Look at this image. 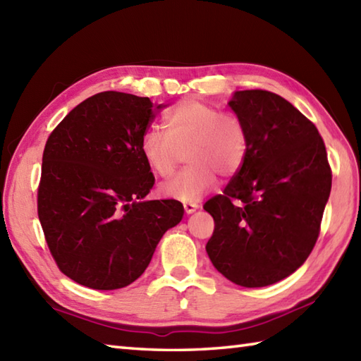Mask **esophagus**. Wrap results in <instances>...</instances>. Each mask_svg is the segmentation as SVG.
Returning a JSON list of instances; mask_svg holds the SVG:
<instances>
[{"label": "esophagus", "instance_id": "esophagus-1", "mask_svg": "<svg viewBox=\"0 0 361 361\" xmlns=\"http://www.w3.org/2000/svg\"><path fill=\"white\" fill-rule=\"evenodd\" d=\"M183 206H185V211H186V214H192L194 211H197V209H198V204H197V203H190V202H188V203H185Z\"/></svg>", "mask_w": 361, "mask_h": 361}]
</instances>
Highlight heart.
<instances>
[{"mask_svg": "<svg viewBox=\"0 0 361 361\" xmlns=\"http://www.w3.org/2000/svg\"><path fill=\"white\" fill-rule=\"evenodd\" d=\"M163 128L144 132L140 150L145 164L161 178L175 173L186 152L190 166L161 188V194L173 200H198L216 183V173L233 176L247 158L243 122L214 105L195 99L181 101L164 113Z\"/></svg>", "mask_w": 361, "mask_h": 361, "instance_id": "1", "label": "heart"}]
</instances>
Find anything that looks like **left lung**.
Segmentation results:
<instances>
[{"instance_id": "left-lung-1", "label": "left lung", "mask_w": 361, "mask_h": 361, "mask_svg": "<svg viewBox=\"0 0 361 361\" xmlns=\"http://www.w3.org/2000/svg\"><path fill=\"white\" fill-rule=\"evenodd\" d=\"M228 105L247 130L248 153L224 194L203 206L216 224L206 252L237 286H271L315 247L332 171L318 128L283 97L245 90Z\"/></svg>"}]
</instances>
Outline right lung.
I'll use <instances>...</instances> for the list:
<instances>
[{
    "mask_svg": "<svg viewBox=\"0 0 361 361\" xmlns=\"http://www.w3.org/2000/svg\"><path fill=\"white\" fill-rule=\"evenodd\" d=\"M163 106L104 91L74 106L46 141L38 219L59 270L80 286H130L183 219L180 202L144 200L155 176L140 142Z\"/></svg>",
    "mask_w": 361,
    "mask_h": 361,
    "instance_id": "obj_1",
    "label": "right lung"
}]
</instances>
